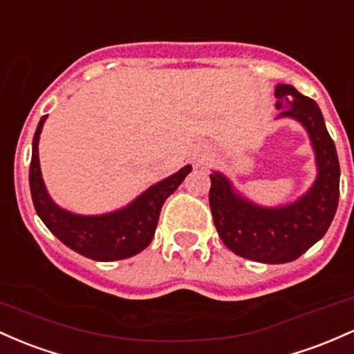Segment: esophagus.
<instances>
[{
  "label": "esophagus",
  "mask_w": 354,
  "mask_h": 354,
  "mask_svg": "<svg viewBox=\"0 0 354 354\" xmlns=\"http://www.w3.org/2000/svg\"><path fill=\"white\" fill-rule=\"evenodd\" d=\"M194 160H196V162H197V164H198V162H201V158H198V157H196V158H194Z\"/></svg>",
  "instance_id": "34e87169"
}]
</instances>
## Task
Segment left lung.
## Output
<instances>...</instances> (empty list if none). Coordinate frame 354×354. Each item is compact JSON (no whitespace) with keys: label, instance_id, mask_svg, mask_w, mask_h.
Listing matches in <instances>:
<instances>
[{"label":"left lung","instance_id":"8db88e82","mask_svg":"<svg viewBox=\"0 0 354 354\" xmlns=\"http://www.w3.org/2000/svg\"><path fill=\"white\" fill-rule=\"evenodd\" d=\"M281 110L277 118L291 117L304 127L316 156L317 176L313 187L291 204L263 207L242 197L224 174H210L209 204L219 237L237 256L266 264L297 259L326 234L339 198V160L313 98L292 85L276 86Z\"/></svg>","mask_w":354,"mask_h":354}]
</instances>
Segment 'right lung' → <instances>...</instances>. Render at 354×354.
<instances>
[{"mask_svg":"<svg viewBox=\"0 0 354 354\" xmlns=\"http://www.w3.org/2000/svg\"><path fill=\"white\" fill-rule=\"evenodd\" d=\"M46 115L33 137L30 164V190L33 205L43 224L75 252L93 261H118L144 251L156 234L165 198L184 182L192 165L182 167L174 176L157 182L124 209L102 216H80L58 207L46 192L39 170L38 142Z\"/></svg>","mask_w":354,"mask_h":354,"instance_id":"obj_1","label":"right lung"}]
</instances>
